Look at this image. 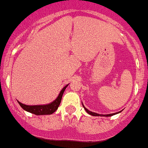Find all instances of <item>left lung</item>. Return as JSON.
I'll return each mask as SVG.
<instances>
[{"label":"left lung","instance_id":"obj_1","mask_svg":"<svg viewBox=\"0 0 148 148\" xmlns=\"http://www.w3.org/2000/svg\"><path fill=\"white\" fill-rule=\"evenodd\" d=\"M82 106L83 107H84V109L85 110V111L87 112L88 114H90V115L91 116H113V115H116V114H118V113H121V111H119V112H117V113H110V114H99V113H94V112H91V111L88 110L86 108V107L83 105L82 103Z\"/></svg>","mask_w":148,"mask_h":148}]
</instances>
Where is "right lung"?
<instances>
[{
	"instance_id": "add662e5",
	"label": "right lung",
	"mask_w": 148,
	"mask_h": 148,
	"mask_svg": "<svg viewBox=\"0 0 148 148\" xmlns=\"http://www.w3.org/2000/svg\"><path fill=\"white\" fill-rule=\"evenodd\" d=\"M69 85H66L65 87H63L62 88V90L60 92L59 95L57 96V97L55 99L54 101L51 102L50 103H47V104H44V105H26L24 104V103L19 102V101L18 103L20 105V107L23 108L24 110L29 112V113H33V114H35V115H51L52 113H53L55 111L58 109V107H59L60 103L61 102V99L63 97V92L65 91L66 88Z\"/></svg>"
}]
</instances>
